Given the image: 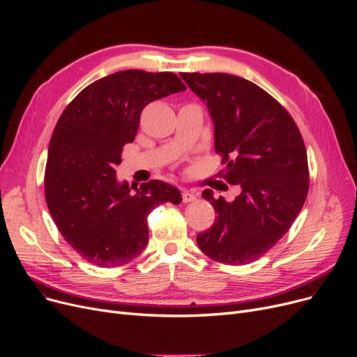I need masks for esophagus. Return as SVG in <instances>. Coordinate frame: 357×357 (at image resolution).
Returning <instances> with one entry per match:
<instances>
[{
	"label": "esophagus",
	"mask_w": 357,
	"mask_h": 357,
	"mask_svg": "<svg viewBox=\"0 0 357 357\" xmlns=\"http://www.w3.org/2000/svg\"><path fill=\"white\" fill-rule=\"evenodd\" d=\"M197 199V195L192 191H183L182 192V201L183 202H192Z\"/></svg>",
	"instance_id": "34e87169"
}]
</instances>
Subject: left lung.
Here are the masks:
<instances>
[{"label":"left lung","instance_id":"1","mask_svg":"<svg viewBox=\"0 0 357 357\" xmlns=\"http://www.w3.org/2000/svg\"><path fill=\"white\" fill-rule=\"evenodd\" d=\"M207 102L214 147L226 179L241 188L229 202L205 190L217 218L198 233L202 253L226 265H248L285 236L308 194V160L289 112L256 84L230 73H181Z\"/></svg>","mask_w":357,"mask_h":357}]
</instances>
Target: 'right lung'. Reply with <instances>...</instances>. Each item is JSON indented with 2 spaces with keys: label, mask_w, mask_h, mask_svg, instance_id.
I'll return each instance as SVG.
<instances>
[{
  "label": "right lung",
  "mask_w": 357,
  "mask_h": 357,
  "mask_svg": "<svg viewBox=\"0 0 357 357\" xmlns=\"http://www.w3.org/2000/svg\"><path fill=\"white\" fill-rule=\"evenodd\" d=\"M183 89L172 72L120 70L82 89L56 123L45 197L62 237L88 264L117 268L136 259L149 241V213L182 201L175 186L158 179L131 192L114 167L137 135L143 108Z\"/></svg>",
  "instance_id": "obj_1"
}]
</instances>
